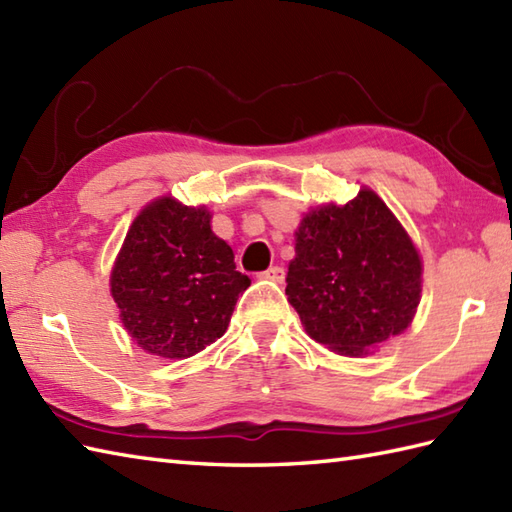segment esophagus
I'll use <instances>...</instances> for the list:
<instances>
[{
    "instance_id": "obj_1",
    "label": "esophagus",
    "mask_w": 512,
    "mask_h": 512,
    "mask_svg": "<svg viewBox=\"0 0 512 512\" xmlns=\"http://www.w3.org/2000/svg\"><path fill=\"white\" fill-rule=\"evenodd\" d=\"M284 277H286L284 268H279V266H270V268L266 270V273H262V279L275 281V284H281V281H284Z\"/></svg>"
}]
</instances>
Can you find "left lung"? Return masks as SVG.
<instances>
[{"instance_id":"1","label":"left lung","mask_w":512,"mask_h":512,"mask_svg":"<svg viewBox=\"0 0 512 512\" xmlns=\"http://www.w3.org/2000/svg\"><path fill=\"white\" fill-rule=\"evenodd\" d=\"M286 295L303 330L339 356L372 354L416 317L422 257L383 198L310 206L295 231Z\"/></svg>"}]
</instances>
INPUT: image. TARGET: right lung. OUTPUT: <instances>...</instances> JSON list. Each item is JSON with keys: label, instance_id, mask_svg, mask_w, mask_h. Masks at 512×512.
Here are the masks:
<instances>
[{"label": "right lung", "instance_id": "obj_1", "mask_svg": "<svg viewBox=\"0 0 512 512\" xmlns=\"http://www.w3.org/2000/svg\"><path fill=\"white\" fill-rule=\"evenodd\" d=\"M211 220L204 204L160 195L127 228L110 292L129 339L151 356L180 361L215 343L250 286Z\"/></svg>", "mask_w": 512, "mask_h": 512}]
</instances>
